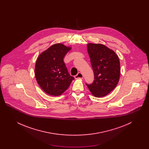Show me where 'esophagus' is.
<instances>
[{"instance_id":"esophagus-1","label":"esophagus","mask_w":149,"mask_h":149,"mask_svg":"<svg viewBox=\"0 0 149 149\" xmlns=\"http://www.w3.org/2000/svg\"><path fill=\"white\" fill-rule=\"evenodd\" d=\"M74 77L75 79H83V75L81 72H78V74L77 75H75Z\"/></svg>"}]
</instances>
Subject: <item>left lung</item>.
<instances>
[{
  "mask_svg": "<svg viewBox=\"0 0 149 149\" xmlns=\"http://www.w3.org/2000/svg\"><path fill=\"white\" fill-rule=\"evenodd\" d=\"M94 80L87 84L90 92L95 97H102L112 92L120 77V63L113 50L100 43L87 44Z\"/></svg>",
  "mask_w": 149,
  "mask_h": 149,
  "instance_id": "obj_1",
  "label": "left lung"
}]
</instances>
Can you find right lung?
Here are the masks:
<instances>
[{
  "instance_id": "1",
  "label": "right lung",
  "mask_w": 149,
  "mask_h": 149,
  "mask_svg": "<svg viewBox=\"0 0 149 149\" xmlns=\"http://www.w3.org/2000/svg\"><path fill=\"white\" fill-rule=\"evenodd\" d=\"M71 49L62 43H56L37 57L35 69L36 79L46 93L54 96L60 95L74 79L69 74L63 60Z\"/></svg>"
}]
</instances>
